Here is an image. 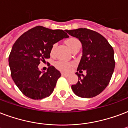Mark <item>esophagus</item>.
<instances>
[{
    "instance_id": "obj_1",
    "label": "esophagus",
    "mask_w": 128,
    "mask_h": 128,
    "mask_svg": "<svg viewBox=\"0 0 128 128\" xmlns=\"http://www.w3.org/2000/svg\"><path fill=\"white\" fill-rule=\"evenodd\" d=\"M61 76H64V77H68V74H65V73H61Z\"/></svg>"
}]
</instances>
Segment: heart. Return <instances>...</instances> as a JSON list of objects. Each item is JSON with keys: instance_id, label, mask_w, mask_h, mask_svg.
<instances>
[{"instance_id": "heart-1", "label": "heart", "mask_w": 128, "mask_h": 128, "mask_svg": "<svg viewBox=\"0 0 128 128\" xmlns=\"http://www.w3.org/2000/svg\"><path fill=\"white\" fill-rule=\"evenodd\" d=\"M65 43L68 45V46L70 48V49L72 50L76 45L80 44V42L78 39L76 38H70L65 40ZM54 48H55V44H53L51 48V50H50L51 54L53 53ZM73 66H74L73 63H69V62H66V61H63V60H58L55 63V67L56 68V69L64 72H69Z\"/></svg>"}]
</instances>
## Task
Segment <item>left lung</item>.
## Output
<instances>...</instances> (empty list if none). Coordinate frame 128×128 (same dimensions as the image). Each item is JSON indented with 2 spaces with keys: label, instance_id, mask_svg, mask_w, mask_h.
<instances>
[{
  "label": "left lung",
  "instance_id": "8db88e82",
  "mask_svg": "<svg viewBox=\"0 0 128 128\" xmlns=\"http://www.w3.org/2000/svg\"><path fill=\"white\" fill-rule=\"evenodd\" d=\"M66 32L78 38L82 44V56L77 69L78 82L72 85L74 92L82 98H92L101 93L108 86L115 68L114 51L106 39L96 32L79 28Z\"/></svg>",
  "mask_w": 128,
  "mask_h": 128
}]
</instances>
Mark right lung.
<instances>
[{
  "instance_id": "obj_1",
  "label": "right lung",
  "mask_w": 128,
  "mask_h": 128,
  "mask_svg": "<svg viewBox=\"0 0 128 128\" xmlns=\"http://www.w3.org/2000/svg\"><path fill=\"white\" fill-rule=\"evenodd\" d=\"M68 37L62 30L38 26L16 40L8 56V64L13 80L25 96L38 100L51 94L60 76V72L49 65L47 72L42 73L38 65L50 58L54 43Z\"/></svg>"
}]
</instances>
